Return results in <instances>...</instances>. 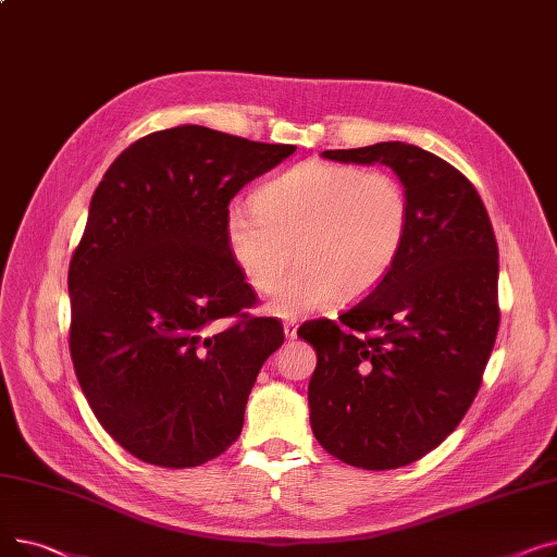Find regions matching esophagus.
Wrapping results in <instances>:
<instances>
[{
  "label": "esophagus",
  "mask_w": 557,
  "mask_h": 557,
  "mask_svg": "<svg viewBox=\"0 0 557 557\" xmlns=\"http://www.w3.org/2000/svg\"><path fill=\"white\" fill-rule=\"evenodd\" d=\"M284 336L286 338H296L298 336V325L294 323V320H288V323H284Z\"/></svg>",
  "instance_id": "obj_1"
}]
</instances>
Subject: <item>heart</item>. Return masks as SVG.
Listing matches in <instances>:
<instances>
[{
  "label": "heart",
  "instance_id": "heart-1",
  "mask_svg": "<svg viewBox=\"0 0 557 557\" xmlns=\"http://www.w3.org/2000/svg\"><path fill=\"white\" fill-rule=\"evenodd\" d=\"M223 232L237 269L261 294L297 257L301 267L276 285L267 309L298 318L336 298H361L391 273L406 242L408 198L391 173L302 162L263 185L252 205H232Z\"/></svg>",
  "mask_w": 557,
  "mask_h": 557
}]
</instances>
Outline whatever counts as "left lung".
I'll return each mask as SVG.
<instances>
[{
    "instance_id": "left-lung-1",
    "label": "left lung",
    "mask_w": 557,
    "mask_h": 557,
    "mask_svg": "<svg viewBox=\"0 0 557 557\" xmlns=\"http://www.w3.org/2000/svg\"><path fill=\"white\" fill-rule=\"evenodd\" d=\"M391 166L408 198V232L391 273L352 309L311 320L309 420L334 458L397 470L465 418L499 330V248L485 205L443 158L406 141L323 151Z\"/></svg>"
}]
</instances>
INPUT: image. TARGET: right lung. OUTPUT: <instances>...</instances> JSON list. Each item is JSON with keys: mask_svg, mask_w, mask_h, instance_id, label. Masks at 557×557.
Returning <instances> with one entry per match:
<instances>
[{"mask_svg": "<svg viewBox=\"0 0 557 557\" xmlns=\"http://www.w3.org/2000/svg\"><path fill=\"white\" fill-rule=\"evenodd\" d=\"M294 151L183 124L131 144L99 183L70 261V352L92 413L135 458L181 470L239 437L284 330L242 313L257 296L223 223L237 191Z\"/></svg>", "mask_w": 557, "mask_h": 557, "instance_id": "obj_1", "label": "right lung"}]
</instances>
